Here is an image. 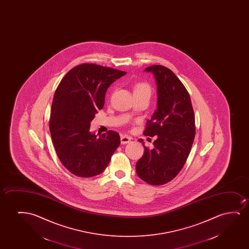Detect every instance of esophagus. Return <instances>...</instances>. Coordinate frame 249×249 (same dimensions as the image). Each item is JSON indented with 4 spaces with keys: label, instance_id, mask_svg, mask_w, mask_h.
Returning <instances> with one entry per match:
<instances>
[{
    "label": "esophagus",
    "instance_id": "34e87169",
    "mask_svg": "<svg viewBox=\"0 0 249 249\" xmlns=\"http://www.w3.org/2000/svg\"><path fill=\"white\" fill-rule=\"evenodd\" d=\"M131 137L126 136V135H122L121 136V142L123 144H125V143H128L131 142Z\"/></svg>",
    "mask_w": 249,
    "mask_h": 249
}]
</instances>
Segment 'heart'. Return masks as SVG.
<instances>
[{"instance_id":"obj_1","label":"heart","mask_w":249,"mask_h":249,"mask_svg":"<svg viewBox=\"0 0 249 249\" xmlns=\"http://www.w3.org/2000/svg\"><path fill=\"white\" fill-rule=\"evenodd\" d=\"M133 92L134 96H145L150 99L151 95V87L146 82H139L133 86Z\"/></svg>"}]
</instances>
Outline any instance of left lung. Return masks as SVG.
<instances>
[{
  "mask_svg": "<svg viewBox=\"0 0 249 249\" xmlns=\"http://www.w3.org/2000/svg\"><path fill=\"white\" fill-rule=\"evenodd\" d=\"M144 71L156 78L157 109L143 134L157 137L153 149L142 142L144 153L137 161L136 172L148 184L160 185L174 179L187 160L196 135L194 110L189 92L171 70L151 65Z\"/></svg>",
  "mask_w": 249,
  "mask_h": 249,
  "instance_id": "obj_1",
  "label": "left lung"
}]
</instances>
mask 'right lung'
<instances>
[{"mask_svg":"<svg viewBox=\"0 0 249 249\" xmlns=\"http://www.w3.org/2000/svg\"><path fill=\"white\" fill-rule=\"evenodd\" d=\"M126 72L82 64L64 76L52 103L49 128L62 164L71 174L90 178L103 173L121 143L109 130L97 138L89 131L96 113L105 105L106 91Z\"/></svg>","mask_w":249,"mask_h":249,"instance_id":"right-lung-1","label":"right lung"}]
</instances>
